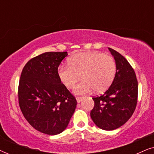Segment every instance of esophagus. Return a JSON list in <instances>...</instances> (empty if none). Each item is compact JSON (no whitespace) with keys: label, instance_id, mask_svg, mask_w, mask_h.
I'll list each match as a JSON object with an SVG mask.
<instances>
[{"label":"esophagus","instance_id":"obj_1","mask_svg":"<svg viewBox=\"0 0 154 154\" xmlns=\"http://www.w3.org/2000/svg\"><path fill=\"white\" fill-rule=\"evenodd\" d=\"M84 99V97H76V100H77V102L78 103H80L81 102L82 100H83Z\"/></svg>","mask_w":154,"mask_h":154}]
</instances>
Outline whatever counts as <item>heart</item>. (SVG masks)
<instances>
[{"instance_id":"heart-1","label":"heart","mask_w":154,"mask_h":154,"mask_svg":"<svg viewBox=\"0 0 154 154\" xmlns=\"http://www.w3.org/2000/svg\"><path fill=\"white\" fill-rule=\"evenodd\" d=\"M116 65L112 57L101 52H83L73 54L69 59L67 66L58 69V75L62 83L69 89L83 79L74 89L77 94L106 90L114 79Z\"/></svg>"}]
</instances>
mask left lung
Instances as JSON below:
<instances>
[{
	"mask_svg": "<svg viewBox=\"0 0 154 154\" xmlns=\"http://www.w3.org/2000/svg\"><path fill=\"white\" fill-rule=\"evenodd\" d=\"M114 57L116 72L113 83L101 96L94 97L90 116L98 128L113 130L124 125L135 110L138 96L136 74L128 60L109 48Z\"/></svg>",
	"mask_w": 154,
	"mask_h": 154,
	"instance_id": "left-lung-1",
	"label": "left lung"
}]
</instances>
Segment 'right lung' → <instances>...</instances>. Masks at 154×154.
<instances>
[{"instance_id":"obj_1","label":"right lung","mask_w":154,"mask_h":154,"mask_svg":"<svg viewBox=\"0 0 154 154\" xmlns=\"http://www.w3.org/2000/svg\"><path fill=\"white\" fill-rule=\"evenodd\" d=\"M66 52H49L29 61L22 71L19 104L29 123L42 133L55 135L66 129L77 102L58 75Z\"/></svg>"}]
</instances>
